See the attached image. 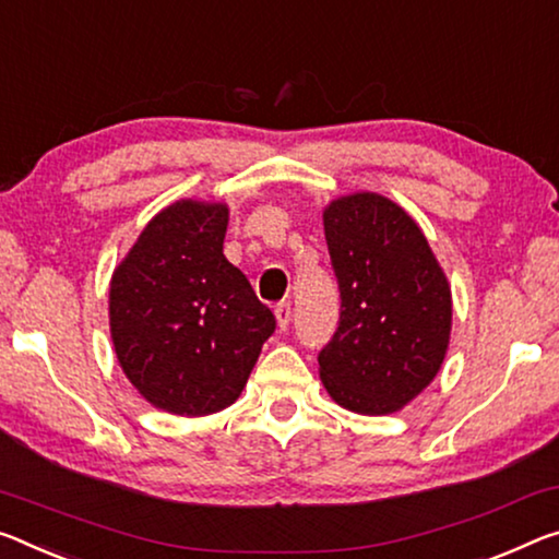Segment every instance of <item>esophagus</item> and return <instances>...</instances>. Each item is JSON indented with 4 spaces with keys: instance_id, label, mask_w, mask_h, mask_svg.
Listing matches in <instances>:
<instances>
[{
    "instance_id": "obj_1",
    "label": "esophagus",
    "mask_w": 559,
    "mask_h": 559,
    "mask_svg": "<svg viewBox=\"0 0 559 559\" xmlns=\"http://www.w3.org/2000/svg\"><path fill=\"white\" fill-rule=\"evenodd\" d=\"M273 313H276V323H278L281 331H286V328L290 325V316H294V313H290V304H278L276 311H273Z\"/></svg>"
}]
</instances>
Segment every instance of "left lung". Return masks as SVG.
<instances>
[{
    "instance_id": "1",
    "label": "left lung",
    "mask_w": 559,
    "mask_h": 559,
    "mask_svg": "<svg viewBox=\"0 0 559 559\" xmlns=\"http://www.w3.org/2000/svg\"><path fill=\"white\" fill-rule=\"evenodd\" d=\"M323 231L341 321L318 356V373L345 411L397 413L445 360L453 328L445 271L415 218L373 191L328 203Z\"/></svg>"
}]
</instances>
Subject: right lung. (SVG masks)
<instances>
[{
    "mask_svg": "<svg viewBox=\"0 0 559 559\" xmlns=\"http://www.w3.org/2000/svg\"><path fill=\"white\" fill-rule=\"evenodd\" d=\"M226 203L174 201L111 273L117 360L141 397L186 418L218 413L246 388L276 318L226 261Z\"/></svg>",
    "mask_w": 559,
    "mask_h": 559,
    "instance_id": "1",
    "label": "right lung"
}]
</instances>
